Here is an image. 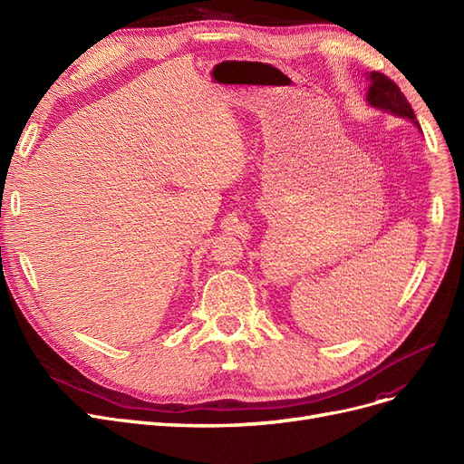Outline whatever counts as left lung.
Returning <instances> with one entry per match:
<instances>
[{
	"label": "left lung",
	"mask_w": 464,
	"mask_h": 464,
	"mask_svg": "<svg viewBox=\"0 0 464 464\" xmlns=\"http://www.w3.org/2000/svg\"><path fill=\"white\" fill-rule=\"evenodd\" d=\"M369 79H371V86H369V93H367V102L372 107L389 111V112H393L402 118H408L420 128L411 105L408 103L401 88L392 79L385 77L383 72H378V71H372Z\"/></svg>",
	"instance_id": "1"
}]
</instances>
